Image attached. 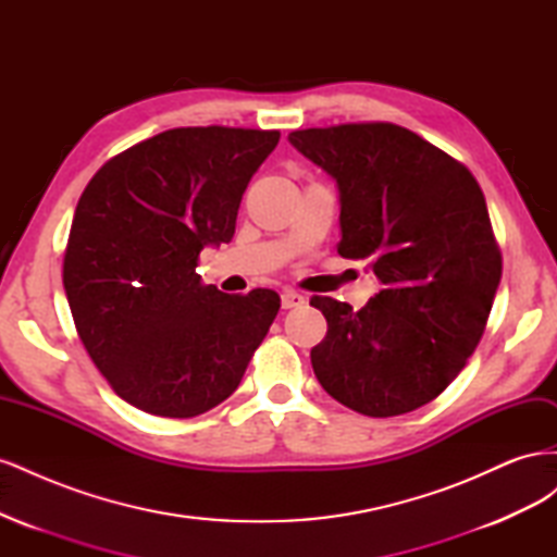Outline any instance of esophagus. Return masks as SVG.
Segmentation results:
<instances>
[{
  "mask_svg": "<svg viewBox=\"0 0 557 557\" xmlns=\"http://www.w3.org/2000/svg\"><path fill=\"white\" fill-rule=\"evenodd\" d=\"M305 305H307L305 295H299L295 290H283L281 293V307L283 309H299V307H305Z\"/></svg>",
  "mask_w": 557,
  "mask_h": 557,
  "instance_id": "1",
  "label": "esophagus"
}]
</instances>
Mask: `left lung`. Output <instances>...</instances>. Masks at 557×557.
<instances>
[{"label": "left lung", "instance_id": "left-lung-1", "mask_svg": "<svg viewBox=\"0 0 557 557\" xmlns=\"http://www.w3.org/2000/svg\"><path fill=\"white\" fill-rule=\"evenodd\" d=\"M339 188L342 258L367 260L379 293L360 311L311 297L327 320L315 379L372 418L440 397L476 350L502 278V252L476 178L411 129L348 123L288 134Z\"/></svg>", "mask_w": 557, "mask_h": 557}]
</instances>
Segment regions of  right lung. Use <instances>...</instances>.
Instances as JSON below:
<instances>
[{
  "mask_svg": "<svg viewBox=\"0 0 557 557\" xmlns=\"http://www.w3.org/2000/svg\"><path fill=\"white\" fill-rule=\"evenodd\" d=\"M276 129L176 127L111 158L83 190L62 283L83 346L117 397L193 418L237 391L281 309L274 290L225 295L195 272L232 242Z\"/></svg>",
  "mask_w": 557,
  "mask_h": 557,
  "instance_id": "add662e5",
  "label": "right lung"
}]
</instances>
